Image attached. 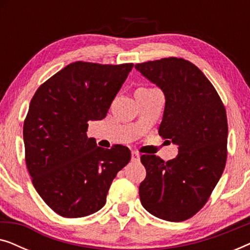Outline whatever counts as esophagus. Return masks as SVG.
I'll return each mask as SVG.
<instances>
[{"instance_id":"1","label":"esophagus","mask_w":250,"mask_h":250,"mask_svg":"<svg viewBox=\"0 0 250 250\" xmlns=\"http://www.w3.org/2000/svg\"><path fill=\"white\" fill-rule=\"evenodd\" d=\"M140 160V153L136 151H132V162H139Z\"/></svg>"}]
</instances>
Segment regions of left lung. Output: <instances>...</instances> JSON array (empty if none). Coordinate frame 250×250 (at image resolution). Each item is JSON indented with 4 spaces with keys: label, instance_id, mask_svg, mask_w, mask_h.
<instances>
[{
    "label": "left lung",
    "instance_id": "8db88e82",
    "mask_svg": "<svg viewBox=\"0 0 250 250\" xmlns=\"http://www.w3.org/2000/svg\"><path fill=\"white\" fill-rule=\"evenodd\" d=\"M136 70L162 88L165 110L159 135L179 146L174 159L142 155L146 175L139 187L142 206L169 222L192 217L207 203L228 156L227 111L213 84L182 58L136 63Z\"/></svg>",
    "mask_w": 250,
    "mask_h": 250
}]
</instances>
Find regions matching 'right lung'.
Returning a JSON list of instances; mask_svg holds the SVG:
<instances>
[{"instance_id": "right-lung-1", "label": "right lung", "mask_w": 250, "mask_h": 250, "mask_svg": "<svg viewBox=\"0 0 250 250\" xmlns=\"http://www.w3.org/2000/svg\"><path fill=\"white\" fill-rule=\"evenodd\" d=\"M134 64L76 61L37 88L23 122L27 169L37 193L62 217H84L104 206L112 180L131 160L127 146L111 149L87 138Z\"/></svg>"}]
</instances>
